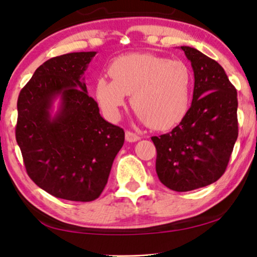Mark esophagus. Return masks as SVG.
I'll list each match as a JSON object with an SVG mask.
<instances>
[{
  "instance_id": "1",
  "label": "esophagus",
  "mask_w": 257,
  "mask_h": 257,
  "mask_svg": "<svg viewBox=\"0 0 257 257\" xmlns=\"http://www.w3.org/2000/svg\"><path fill=\"white\" fill-rule=\"evenodd\" d=\"M125 137H126V140L130 143H135V142H138L140 139V136L137 135V133L132 132V131H126L125 132Z\"/></svg>"
}]
</instances>
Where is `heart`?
Here are the masks:
<instances>
[{
  "instance_id": "1",
  "label": "heart",
  "mask_w": 257,
  "mask_h": 257,
  "mask_svg": "<svg viewBox=\"0 0 257 257\" xmlns=\"http://www.w3.org/2000/svg\"><path fill=\"white\" fill-rule=\"evenodd\" d=\"M112 79L96 83L98 104L111 120H117L126 94L138 118L151 127L166 130L180 122L191 107L193 76L184 62L150 54H131L114 59Z\"/></svg>"
}]
</instances>
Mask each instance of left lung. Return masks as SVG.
I'll return each mask as SVG.
<instances>
[{
    "label": "left lung",
    "mask_w": 257,
    "mask_h": 257,
    "mask_svg": "<svg viewBox=\"0 0 257 257\" xmlns=\"http://www.w3.org/2000/svg\"><path fill=\"white\" fill-rule=\"evenodd\" d=\"M194 71L193 100L180 124L159 137L156 171L172 191L205 187L222 177L238 135L237 92L222 66L191 47H181Z\"/></svg>",
    "instance_id": "8db88e82"
}]
</instances>
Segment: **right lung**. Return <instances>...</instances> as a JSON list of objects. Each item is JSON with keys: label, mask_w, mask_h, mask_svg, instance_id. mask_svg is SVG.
Instances as JSON below:
<instances>
[{"label": "right lung", "mask_w": 257, "mask_h": 257, "mask_svg": "<svg viewBox=\"0 0 257 257\" xmlns=\"http://www.w3.org/2000/svg\"><path fill=\"white\" fill-rule=\"evenodd\" d=\"M94 51L71 52L44 62L17 99L16 142L26 171L56 198L89 202L104 191L125 132L99 113L83 75ZM62 98L54 118L52 101Z\"/></svg>", "instance_id": "obj_1"}]
</instances>
